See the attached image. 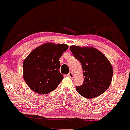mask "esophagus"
<instances>
[{
  "label": "esophagus",
  "mask_w": 130,
  "mask_h": 130,
  "mask_svg": "<svg viewBox=\"0 0 130 130\" xmlns=\"http://www.w3.org/2000/svg\"><path fill=\"white\" fill-rule=\"evenodd\" d=\"M68 76H69V77H70V78H73V73L71 72H70L69 73V74L68 75Z\"/></svg>",
  "instance_id": "1"
}]
</instances>
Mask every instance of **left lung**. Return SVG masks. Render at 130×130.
I'll return each mask as SVG.
<instances>
[{"mask_svg": "<svg viewBox=\"0 0 130 130\" xmlns=\"http://www.w3.org/2000/svg\"><path fill=\"white\" fill-rule=\"evenodd\" d=\"M73 56L83 67L84 83L76 86L78 93L88 99L99 96L111 84L113 70L105 55L94 47L70 46Z\"/></svg>", "mask_w": 130, "mask_h": 130, "instance_id": "obj_1", "label": "left lung"}]
</instances>
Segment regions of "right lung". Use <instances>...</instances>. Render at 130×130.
<instances>
[{
	"label": "right lung",
	"instance_id": "1",
	"mask_svg": "<svg viewBox=\"0 0 130 130\" xmlns=\"http://www.w3.org/2000/svg\"><path fill=\"white\" fill-rule=\"evenodd\" d=\"M66 44H43L29 54L23 64V78L34 92L45 94L54 90L63 79L59 61L68 50Z\"/></svg>",
	"mask_w": 130,
	"mask_h": 130
}]
</instances>
